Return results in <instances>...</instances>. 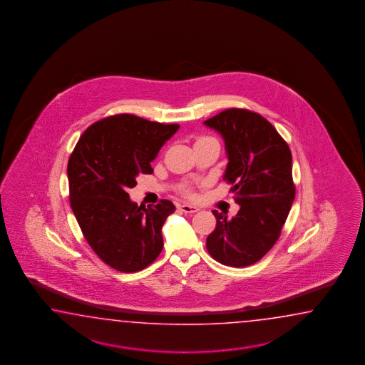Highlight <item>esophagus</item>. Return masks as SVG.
<instances>
[{
  "instance_id": "esophagus-1",
  "label": "esophagus",
  "mask_w": 365,
  "mask_h": 365,
  "mask_svg": "<svg viewBox=\"0 0 365 365\" xmlns=\"http://www.w3.org/2000/svg\"><path fill=\"white\" fill-rule=\"evenodd\" d=\"M179 209L186 212V214H194V212H197L200 210L198 207L193 206V205H189V203H181V205H179Z\"/></svg>"
}]
</instances>
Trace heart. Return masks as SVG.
<instances>
[{"instance_id": "b5f03b06", "label": "heart", "mask_w": 365, "mask_h": 365, "mask_svg": "<svg viewBox=\"0 0 365 365\" xmlns=\"http://www.w3.org/2000/svg\"><path fill=\"white\" fill-rule=\"evenodd\" d=\"M210 140V138H201V140H197V142H200V140Z\"/></svg>"}]
</instances>
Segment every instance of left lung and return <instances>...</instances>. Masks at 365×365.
<instances>
[{
    "instance_id": "obj_1",
    "label": "left lung",
    "mask_w": 365,
    "mask_h": 365,
    "mask_svg": "<svg viewBox=\"0 0 365 365\" xmlns=\"http://www.w3.org/2000/svg\"><path fill=\"white\" fill-rule=\"evenodd\" d=\"M203 124L225 140L223 180L240 206L232 219L212 211L217 227L206 248L227 266L256 264L278 240L295 198L291 151L266 118L247 109H227Z\"/></svg>"
}]
</instances>
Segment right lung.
<instances>
[{"label": "right lung", "mask_w": 365, "mask_h": 365, "mask_svg": "<svg viewBox=\"0 0 365 365\" xmlns=\"http://www.w3.org/2000/svg\"><path fill=\"white\" fill-rule=\"evenodd\" d=\"M180 125L133 115L107 117L86 129L68 163L70 206L86 240L117 272H140L163 249L162 227L176 210L163 200L146 209L133 202L129 187Z\"/></svg>", "instance_id": "obj_1"}]
</instances>
